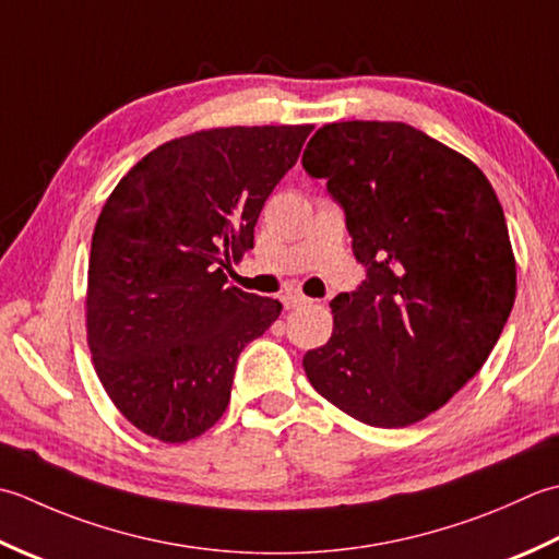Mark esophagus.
<instances>
[{"instance_id": "1", "label": "esophagus", "mask_w": 559, "mask_h": 559, "mask_svg": "<svg viewBox=\"0 0 559 559\" xmlns=\"http://www.w3.org/2000/svg\"><path fill=\"white\" fill-rule=\"evenodd\" d=\"M282 304H284V309L292 311V309H299V306H304V304H309V299H306L304 294H287V296H282Z\"/></svg>"}]
</instances>
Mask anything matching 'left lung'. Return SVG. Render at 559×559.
<instances>
[{"label": "left lung", "mask_w": 559, "mask_h": 559, "mask_svg": "<svg viewBox=\"0 0 559 559\" xmlns=\"http://www.w3.org/2000/svg\"><path fill=\"white\" fill-rule=\"evenodd\" d=\"M304 168L328 178L367 267L330 301L333 335L304 371L364 425H415L480 371L514 306L502 204L468 156L405 122L323 124Z\"/></svg>", "instance_id": "1"}]
</instances>
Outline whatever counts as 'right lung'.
<instances>
[{"label": "right lung", "mask_w": 559, "mask_h": 559, "mask_svg": "<svg viewBox=\"0 0 559 559\" xmlns=\"http://www.w3.org/2000/svg\"><path fill=\"white\" fill-rule=\"evenodd\" d=\"M313 124L212 128L170 140L120 178L88 255L86 343L120 415L146 437L204 435L231 397L241 349L282 304L224 287L265 200Z\"/></svg>", "instance_id": "obj_1"}]
</instances>
